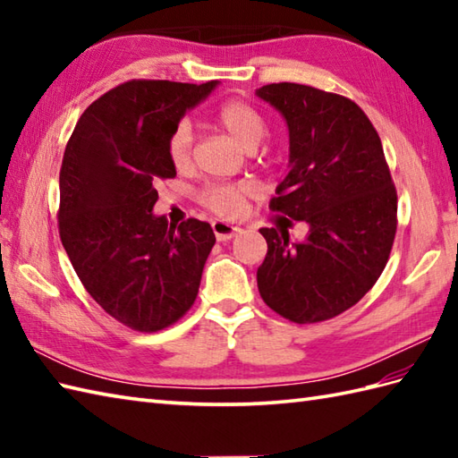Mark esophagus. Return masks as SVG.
<instances>
[{
  "label": "esophagus",
  "mask_w": 458,
  "mask_h": 458,
  "mask_svg": "<svg viewBox=\"0 0 458 458\" xmlns=\"http://www.w3.org/2000/svg\"><path fill=\"white\" fill-rule=\"evenodd\" d=\"M212 230H214V234H216L218 242H228L236 236L238 226H234V224L216 220V222H212Z\"/></svg>",
  "instance_id": "obj_1"
}]
</instances>
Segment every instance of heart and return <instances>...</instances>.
<instances>
[{
  "mask_svg": "<svg viewBox=\"0 0 458 458\" xmlns=\"http://www.w3.org/2000/svg\"><path fill=\"white\" fill-rule=\"evenodd\" d=\"M216 122L244 149H256L266 138L267 123L261 112L244 100H230L216 114ZM194 153V131L189 120L174 123L167 138V157L177 171L191 167ZM251 194L248 182H214L200 191V202L222 218H238Z\"/></svg>",
  "mask_w": 458,
  "mask_h": 458,
  "instance_id": "1",
  "label": "heart"
}]
</instances>
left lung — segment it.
I'll return each mask as SVG.
<instances>
[{
    "label": "left lung",
    "instance_id": "obj_1",
    "mask_svg": "<svg viewBox=\"0 0 458 458\" xmlns=\"http://www.w3.org/2000/svg\"><path fill=\"white\" fill-rule=\"evenodd\" d=\"M256 94L289 128L291 169L269 208L310 226L295 244L287 230H259L267 242L259 295L291 323H323L354 307L382 276L397 230L395 184L379 135L356 102L295 82Z\"/></svg>",
    "mask_w": 458,
    "mask_h": 458
}]
</instances>
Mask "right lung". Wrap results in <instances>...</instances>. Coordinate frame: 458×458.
<instances>
[{
    "label": "right lung",
    "mask_w": 458,
    "mask_h": 458,
    "mask_svg": "<svg viewBox=\"0 0 458 458\" xmlns=\"http://www.w3.org/2000/svg\"><path fill=\"white\" fill-rule=\"evenodd\" d=\"M218 81H128L81 115L61 167L58 234L84 289L140 333L187 315L214 246L208 222L153 216L157 182L177 171L167 138Z\"/></svg>",
    "instance_id": "add662e5"
}]
</instances>
